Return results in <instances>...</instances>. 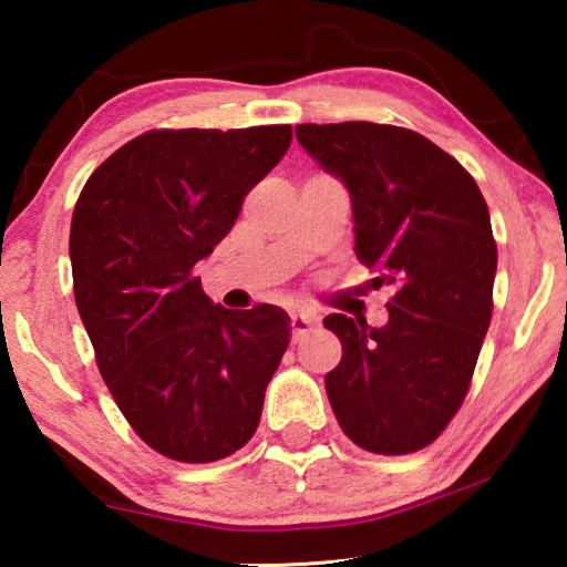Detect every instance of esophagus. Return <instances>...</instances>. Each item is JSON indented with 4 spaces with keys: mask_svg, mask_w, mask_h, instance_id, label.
I'll return each mask as SVG.
<instances>
[{
    "mask_svg": "<svg viewBox=\"0 0 567 567\" xmlns=\"http://www.w3.org/2000/svg\"><path fill=\"white\" fill-rule=\"evenodd\" d=\"M312 328H315V317H309V315H291V338H293V343H297V340H301L305 336H309V332H312Z\"/></svg>",
    "mask_w": 567,
    "mask_h": 567,
    "instance_id": "obj_1",
    "label": "esophagus"
}]
</instances>
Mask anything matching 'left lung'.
Segmentation results:
<instances>
[{"label": "left lung", "mask_w": 567, "mask_h": 567, "mask_svg": "<svg viewBox=\"0 0 567 567\" xmlns=\"http://www.w3.org/2000/svg\"><path fill=\"white\" fill-rule=\"evenodd\" d=\"M297 138L348 185L355 255L390 284V320L324 317L343 346L324 390L355 446L400 456L436 441L467 398L493 317L498 247L475 177L402 126L301 123Z\"/></svg>", "instance_id": "8db88e82"}]
</instances>
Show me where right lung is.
<instances>
[{"instance_id": "add662e5", "label": "right lung", "mask_w": 567, "mask_h": 567, "mask_svg": "<svg viewBox=\"0 0 567 567\" xmlns=\"http://www.w3.org/2000/svg\"><path fill=\"white\" fill-rule=\"evenodd\" d=\"M289 144V123L154 128L115 150L76 198V309L115 405L167 460L219 462L260 423L289 320L270 305L214 307L193 270Z\"/></svg>"}]
</instances>
